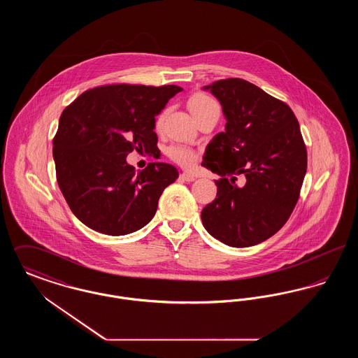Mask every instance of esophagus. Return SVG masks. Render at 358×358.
<instances>
[{
  "instance_id": "esophagus-1",
  "label": "esophagus",
  "mask_w": 358,
  "mask_h": 358,
  "mask_svg": "<svg viewBox=\"0 0 358 358\" xmlns=\"http://www.w3.org/2000/svg\"><path fill=\"white\" fill-rule=\"evenodd\" d=\"M184 181H187V182H192V181H194L197 177L194 176V174H192V173H187V171H184V173H181V176H180Z\"/></svg>"
}]
</instances>
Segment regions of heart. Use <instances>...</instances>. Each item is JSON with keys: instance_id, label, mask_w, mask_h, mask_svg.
Here are the masks:
<instances>
[{"instance_id": "b5f03b06", "label": "heart", "mask_w": 358, "mask_h": 358, "mask_svg": "<svg viewBox=\"0 0 358 358\" xmlns=\"http://www.w3.org/2000/svg\"><path fill=\"white\" fill-rule=\"evenodd\" d=\"M187 107L190 110V113L194 115V118L197 120L199 117L204 115L206 113L212 111V110H217L220 108L217 102L215 99H212L210 96L205 95V94H196L193 95L189 101H187ZM165 117V113H162L157 123L159 124ZM166 155L171 158L173 162L178 164L182 168H190L192 165L196 164L199 154L196 150H193L192 148L185 146V145H171L166 149Z\"/></svg>"}]
</instances>
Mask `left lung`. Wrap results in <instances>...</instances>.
I'll return each instance as SVG.
<instances>
[{"label":"left lung","instance_id":"1","mask_svg":"<svg viewBox=\"0 0 358 358\" xmlns=\"http://www.w3.org/2000/svg\"><path fill=\"white\" fill-rule=\"evenodd\" d=\"M222 106L225 131L208 143L203 166L220 176L201 212L205 229L231 247H251L289 220L307 169L306 145L289 106L231 78L205 85ZM245 184H236L237 176Z\"/></svg>","mask_w":358,"mask_h":358}]
</instances>
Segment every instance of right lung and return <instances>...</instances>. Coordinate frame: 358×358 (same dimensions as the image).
I'll return each instance as SVG.
<instances>
[{
  "instance_id": "right-lung-1",
  "label": "right lung",
  "mask_w": 358,
  "mask_h": 358,
  "mask_svg": "<svg viewBox=\"0 0 358 358\" xmlns=\"http://www.w3.org/2000/svg\"><path fill=\"white\" fill-rule=\"evenodd\" d=\"M180 91L173 85H101L62 113L53 138L57 184L72 213L91 229L120 236L153 219L178 171L164 162L136 171L126 157L158 149L155 117Z\"/></svg>"
}]
</instances>
